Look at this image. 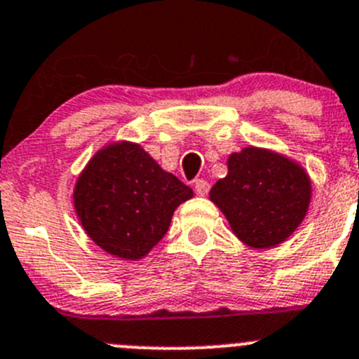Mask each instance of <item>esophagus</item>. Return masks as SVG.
<instances>
[{"instance_id": "1", "label": "esophagus", "mask_w": 359, "mask_h": 359, "mask_svg": "<svg viewBox=\"0 0 359 359\" xmlns=\"http://www.w3.org/2000/svg\"><path fill=\"white\" fill-rule=\"evenodd\" d=\"M209 189H210V186L207 180H203V179L195 180V191L198 196H205L207 193H209Z\"/></svg>"}]
</instances>
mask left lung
<instances>
[{
  "label": "left lung",
  "mask_w": 359,
  "mask_h": 359,
  "mask_svg": "<svg viewBox=\"0 0 359 359\" xmlns=\"http://www.w3.org/2000/svg\"><path fill=\"white\" fill-rule=\"evenodd\" d=\"M229 173L209 198L225 214L237 239L253 250L285 243L303 223L311 180L297 161L260 147H244L226 161Z\"/></svg>",
  "instance_id": "left-lung-1"
}]
</instances>
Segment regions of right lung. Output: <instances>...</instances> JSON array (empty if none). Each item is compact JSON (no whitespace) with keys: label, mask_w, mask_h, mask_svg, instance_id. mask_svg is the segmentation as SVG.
<instances>
[{"label":"right lung","mask_w":359,"mask_h":359,"mask_svg":"<svg viewBox=\"0 0 359 359\" xmlns=\"http://www.w3.org/2000/svg\"><path fill=\"white\" fill-rule=\"evenodd\" d=\"M74 209L86 236L106 253L140 260L168 232L193 189L164 172L140 143L113 142L93 154L74 186Z\"/></svg>","instance_id":"add662e5"}]
</instances>
